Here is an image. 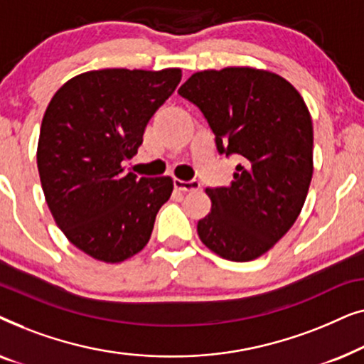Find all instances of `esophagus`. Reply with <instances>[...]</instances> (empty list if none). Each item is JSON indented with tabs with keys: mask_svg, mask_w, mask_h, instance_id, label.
I'll use <instances>...</instances> for the list:
<instances>
[{
	"mask_svg": "<svg viewBox=\"0 0 364 364\" xmlns=\"http://www.w3.org/2000/svg\"><path fill=\"white\" fill-rule=\"evenodd\" d=\"M173 187H176L178 192H193L200 188V183L197 181H181V178H176V181H173Z\"/></svg>",
	"mask_w": 364,
	"mask_h": 364,
	"instance_id": "1",
	"label": "esophagus"
}]
</instances>
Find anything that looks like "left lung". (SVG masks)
<instances>
[{
    "label": "left lung",
    "mask_w": 364,
    "mask_h": 364,
    "mask_svg": "<svg viewBox=\"0 0 364 364\" xmlns=\"http://www.w3.org/2000/svg\"><path fill=\"white\" fill-rule=\"evenodd\" d=\"M178 94L205 116L218 152L240 161L230 186L205 191L212 208L197 223L198 237L225 260H255L290 230L305 203L310 111L287 79L255 68L196 73Z\"/></svg>",
    "instance_id": "1"
}]
</instances>
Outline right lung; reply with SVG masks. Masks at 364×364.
<instances>
[{
	"mask_svg": "<svg viewBox=\"0 0 364 364\" xmlns=\"http://www.w3.org/2000/svg\"><path fill=\"white\" fill-rule=\"evenodd\" d=\"M181 79L178 68L87 71L63 84L44 112L36 154L44 197L68 240L96 260L141 252L171 197V177L137 178L122 162Z\"/></svg>",
	"mask_w": 364,
	"mask_h": 364,
	"instance_id": "obj_1",
	"label": "right lung"
}]
</instances>
